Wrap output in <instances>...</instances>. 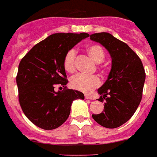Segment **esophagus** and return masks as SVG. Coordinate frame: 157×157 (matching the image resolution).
<instances>
[{
  "mask_svg": "<svg viewBox=\"0 0 157 157\" xmlns=\"http://www.w3.org/2000/svg\"><path fill=\"white\" fill-rule=\"evenodd\" d=\"M85 98L87 99V100H92V99H93L91 96H88V95H85Z\"/></svg>",
  "mask_w": 157,
  "mask_h": 157,
  "instance_id": "34e87169",
  "label": "esophagus"
}]
</instances>
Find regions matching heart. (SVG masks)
I'll return each instance as SVG.
<instances>
[{"label":"heart","instance_id":"obj_1","mask_svg":"<svg viewBox=\"0 0 157 157\" xmlns=\"http://www.w3.org/2000/svg\"><path fill=\"white\" fill-rule=\"evenodd\" d=\"M86 52L92 60L96 63H100L104 61L105 53L100 45L91 44L86 47ZM75 49L69 50L64 58V68L67 72H75L76 69L75 65ZM71 84L72 87L78 91H83L86 93L91 92L93 89L98 87L101 84L100 78L96 75H87L84 74H77L73 76L71 79Z\"/></svg>","mask_w":157,"mask_h":157}]
</instances>
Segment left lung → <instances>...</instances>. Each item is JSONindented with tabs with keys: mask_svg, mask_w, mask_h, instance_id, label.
Instances as JSON below:
<instances>
[{
	"mask_svg": "<svg viewBox=\"0 0 157 157\" xmlns=\"http://www.w3.org/2000/svg\"><path fill=\"white\" fill-rule=\"evenodd\" d=\"M90 39L102 44L112 58L108 79L98 89L99 101L105 100V109L92 117L104 127L117 128L129 121L139 107L146 74L139 56L111 34L95 33Z\"/></svg>",
	"mask_w": 157,
	"mask_h": 157,
	"instance_id": "left-lung-1",
	"label": "left lung"
}]
</instances>
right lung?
<instances>
[{"instance_id": "obj_1", "label": "right lung", "mask_w": 157, "mask_h": 157, "mask_svg": "<svg viewBox=\"0 0 157 157\" xmlns=\"http://www.w3.org/2000/svg\"><path fill=\"white\" fill-rule=\"evenodd\" d=\"M87 33H56L31 48L18 66L16 82L20 106L27 118L44 130H53L69 117L72 102L84 99L76 90L66 88L65 56ZM65 86L55 92V86Z\"/></svg>"}]
</instances>
